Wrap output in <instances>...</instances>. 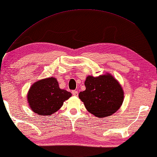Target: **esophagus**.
<instances>
[{
    "label": "esophagus",
    "mask_w": 157,
    "mask_h": 157,
    "mask_svg": "<svg viewBox=\"0 0 157 157\" xmlns=\"http://www.w3.org/2000/svg\"><path fill=\"white\" fill-rule=\"evenodd\" d=\"M72 94H73V96H78V91H75V90H73V91H72Z\"/></svg>",
    "instance_id": "34e87169"
}]
</instances>
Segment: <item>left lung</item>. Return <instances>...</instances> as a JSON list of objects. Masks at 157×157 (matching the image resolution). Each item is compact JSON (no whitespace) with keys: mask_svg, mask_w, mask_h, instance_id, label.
Listing matches in <instances>:
<instances>
[{"mask_svg":"<svg viewBox=\"0 0 157 157\" xmlns=\"http://www.w3.org/2000/svg\"><path fill=\"white\" fill-rule=\"evenodd\" d=\"M84 85L85 91L79 94V98L94 116L103 118L112 115L123 103L122 88L110 75L97 78L88 76Z\"/></svg>","mask_w":157,"mask_h":157,"instance_id":"obj_1","label":"left lung"}]
</instances>
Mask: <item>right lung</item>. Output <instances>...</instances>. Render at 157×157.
<instances>
[{
	"instance_id": "obj_1",
	"label": "right lung",
	"mask_w": 157,
	"mask_h": 157,
	"mask_svg": "<svg viewBox=\"0 0 157 157\" xmlns=\"http://www.w3.org/2000/svg\"><path fill=\"white\" fill-rule=\"evenodd\" d=\"M71 96V92L59 88L56 78H49L35 82L29 89L27 98L31 110L44 116L59 110Z\"/></svg>"
}]
</instances>
